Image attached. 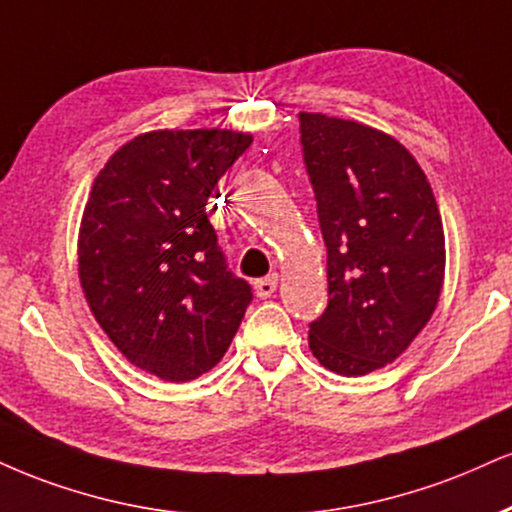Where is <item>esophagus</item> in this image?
<instances>
[{
  "instance_id": "1",
  "label": "esophagus",
  "mask_w": 512,
  "mask_h": 512,
  "mask_svg": "<svg viewBox=\"0 0 512 512\" xmlns=\"http://www.w3.org/2000/svg\"><path fill=\"white\" fill-rule=\"evenodd\" d=\"M276 283H279V276L272 274V276H264V279L255 281V295L260 300H267L272 298V295L276 293Z\"/></svg>"
}]
</instances>
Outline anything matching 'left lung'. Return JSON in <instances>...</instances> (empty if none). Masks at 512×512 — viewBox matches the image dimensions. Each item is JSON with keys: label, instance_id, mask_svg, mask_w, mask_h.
<instances>
[{"label": "left lung", "instance_id": "1", "mask_svg": "<svg viewBox=\"0 0 512 512\" xmlns=\"http://www.w3.org/2000/svg\"><path fill=\"white\" fill-rule=\"evenodd\" d=\"M300 143L329 279L310 350L331 372L362 377L396 362L439 305L446 274L439 205L408 147L379 128L300 112Z\"/></svg>", "mask_w": 512, "mask_h": 512}]
</instances>
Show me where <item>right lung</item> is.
<instances>
[{
	"instance_id": "add662e5",
	"label": "right lung",
	"mask_w": 512,
	"mask_h": 512,
	"mask_svg": "<svg viewBox=\"0 0 512 512\" xmlns=\"http://www.w3.org/2000/svg\"><path fill=\"white\" fill-rule=\"evenodd\" d=\"M250 143L229 128L140 133L92 181L78 229L80 288L121 355L164 381L217 367L252 300L207 219L214 186Z\"/></svg>"
}]
</instances>
